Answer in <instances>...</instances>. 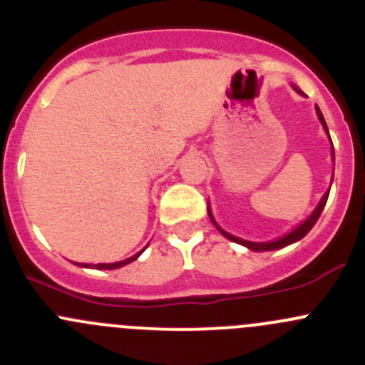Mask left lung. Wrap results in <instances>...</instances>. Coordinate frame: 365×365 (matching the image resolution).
Masks as SVG:
<instances>
[{"label": "left lung", "instance_id": "obj_1", "mask_svg": "<svg viewBox=\"0 0 365 365\" xmlns=\"http://www.w3.org/2000/svg\"><path fill=\"white\" fill-rule=\"evenodd\" d=\"M292 88H293V90L297 91L298 95H302V97H305L304 91H302L300 88H298V86H295V84H292ZM316 114H318L319 123H322L323 130H325L327 138H329V141H330V152H332V162H334V165H336V155H334V145H332V139H330V134H329V127H327L325 118H323V114H322V111H319L318 106H316ZM332 180H334V176H332ZM332 180H330V187H332ZM330 187H329V189L325 190V194H323V196H322V200H319V203L316 205V208L312 210L311 215H309L307 219L302 220V222L298 224V226L293 227V230H292V231H288V233H286V235H282V237L275 238V240H268V242H251V240H244V238H238V237H235V235L227 233V231H224L222 227H220L219 224H217L215 217H213V213H212V208H210V203H208V206H206V210H208V217H210V220H212L213 226H215L217 230H219V233L222 235V237H226L227 240L235 242V244L244 245V247H247L249 251H254V252L277 251V249L288 247V245H292V244H295V242L302 240V238H304L305 235H307L309 231L312 230V226H314L316 220H318V219H319V215H322L323 208H325L327 200H329V194H330Z\"/></svg>", "mask_w": 365, "mask_h": 365}]
</instances>
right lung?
Wrapping results in <instances>:
<instances>
[{"label": "right lung", "mask_w": 365, "mask_h": 365, "mask_svg": "<svg viewBox=\"0 0 365 365\" xmlns=\"http://www.w3.org/2000/svg\"><path fill=\"white\" fill-rule=\"evenodd\" d=\"M146 247H148V245H146ZM146 247H145V249H146ZM145 249H143V251H139L138 254H134V256L127 257V259H123V261H114V263H97V264L76 263V264H77V267H83V268H97V270H114V268H121V267H125V264H128V263H132V261L138 259V257L141 256L143 252H145Z\"/></svg>", "instance_id": "1"}]
</instances>
